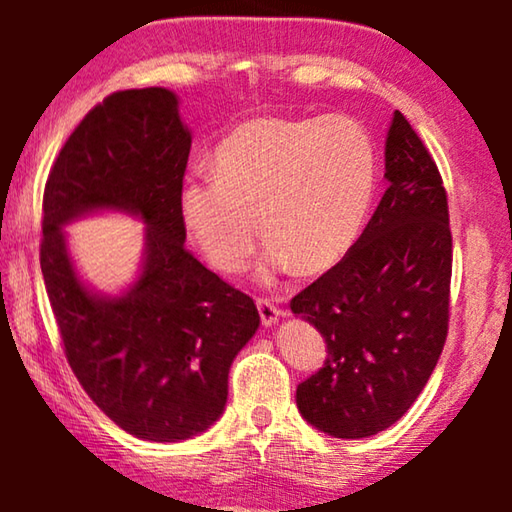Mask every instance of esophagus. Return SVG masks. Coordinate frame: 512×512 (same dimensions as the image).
Listing matches in <instances>:
<instances>
[{
    "instance_id": "obj_1",
    "label": "esophagus",
    "mask_w": 512,
    "mask_h": 512,
    "mask_svg": "<svg viewBox=\"0 0 512 512\" xmlns=\"http://www.w3.org/2000/svg\"><path fill=\"white\" fill-rule=\"evenodd\" d=\"M257 309H259V318H262V325H266V327L275 325L277 320L284 316V311L280 307H275L273 302L266 298H257Z\"/></svg>"
}]
</instances>
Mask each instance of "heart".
Masks as SVG:
<instances>
[{"mask_svg": "<svg viewBox=\"0 0 512 512\" xmlns=\"http://www.w3.org/2000/svg\"><path fill=\"white\" fill-rule=\"evenodd\" d=\"M377 187V151L357 119L259 117L237 126L214 153L212 173L185 180L178 212L216 271H244L268 239L264 280L325 273L348 257Z\"/></svg>", "mask_w": 512, "mask_h": 512, "instance_id": "b5f03b06", "label": "heart"}]
</instances>
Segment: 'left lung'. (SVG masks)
Instances as JSON below:
<instances>
[{
    "label": "left lung",
    "mask_w": 512,
    "mask_h": 512,
    "mask_svg": "<svg viewBox=\"0 0 512 512\" xmlns=\"http://www.w3.org/2000/svg\"><path fill=\"white\" fill-rule=\"evenodd\" d=\"M388 189L357 244L291 300L327 343L296 404L334 438H368L418 400L447 339L452 230L436 162L400 110L386 137Z\"/></svg>",
    "instance_id": "left-lung-1"
}]
</instances>
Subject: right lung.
I'll list each match as a JSON object with an SVG mask.
<instances>
[{
	"label": "right lung",
	"mask_w": 512,
	"mask_h": 512,
	"mask_svg": "<svg viewBox=\"0 0 512 512\" xmlns=\"http://www.w3.org/2000/svg\"><path fill=\"white\" fill-rule=\"evenodd\" d=\"M189 149L171 90L115 92L69 135L42 198L40 266L69 366L117 427L153 443L221 418L232 361L259 327L253 298L185 248ZM101 209L147 223L141 275L121 297L85 288L66 253L62 225Z\"/></svg>",
	"instance_id": "right-lung-1"
}]
</instances>
